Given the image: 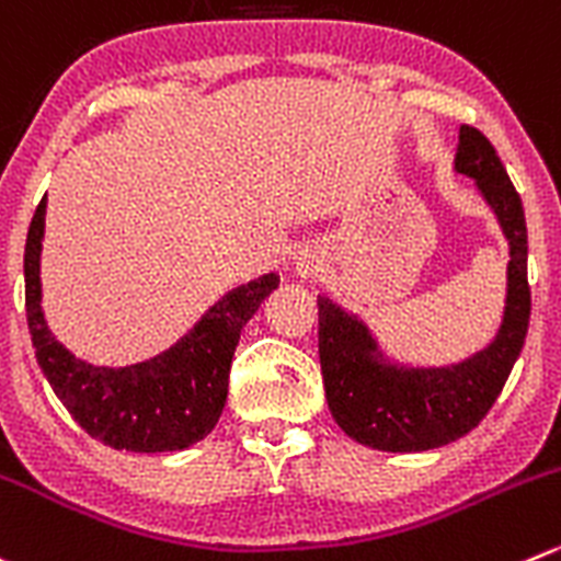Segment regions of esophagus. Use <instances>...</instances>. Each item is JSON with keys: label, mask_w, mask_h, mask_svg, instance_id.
<instances>
[{"label": "esophagus", "mask_w": 561, "mask_h": 561, "mask_svg": "<svg viewBox=\"0 0 561 561\" xmlns=\"http://www.w3.org/2000/svg\"><path fill=\"white\" fill-rule=\"evenodd\" d=\"M296 268L301 271V274H309V271H312V265H309V263H304V260H301V263H298Z\"/></svg>", "instance_id": "1"}]
</instances>
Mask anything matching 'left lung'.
<instances>
[{
	"mask_svg": "<svg viewBox=\"0 0 561 561\" xmlns=\"http://www.w3.org/2000/svg\"><path fill=\"white\" fill-rule=\"evenodd\" d=\"M455 172L474 181L510 247L502 325L482 351L442 367L394 362L358 314L318 296V351L329 411L345 436L380 453H425L474 431L504 389L529 329L524 205L493 145L469 125L460 128Z\"/></svg>",
	"mask_w": 561,
	"mask_h": 561,
	"instance_id": "obj_1",
	"label": "left lung"
}]
</instances>
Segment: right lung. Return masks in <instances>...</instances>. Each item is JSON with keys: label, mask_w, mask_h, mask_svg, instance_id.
Here are the masks:
<instances>
[{"label": "right lung", "mask_w": 561, "mask_h": 561, "mask_svg": "<svg viewBox=\"0 0 561 561\" xmlns=\"http://www.w3.org/2000/svg\"><path fill=\"white\" fill-rule=\"evenodd\" d=\"M43 232L46 197L26 232V323L37 364L59 402L81 431L112 449L181 453L203 442L225 411L232 353L243 325L279 287V274H265L221 296L159 356L125 367H98L70 353L48 329L41 307Z\"/></svg>", "instance_id": "add662e5"}]
</instances>
